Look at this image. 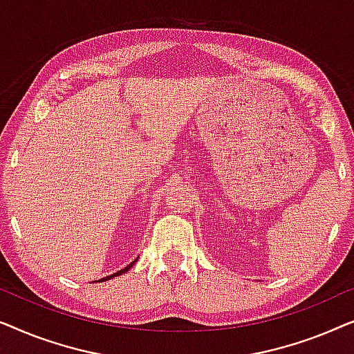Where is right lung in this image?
Returning <instances> with one entry per match:
<instances>
[{
    "label": "right lung",
    "instance_id": "1",
    "mask_svg": "<svg viewBox=\"0 0 354 354\" xmlns=\"http://www.w3.org/2000/svg\"><path fill=\"white\" fill-rule=\"evenodd\" d=\"M135 264V261H133V263H130L129 266H127V268H124L122 270H119V272H115V274H113V275H108V277H104L103 279V282H104V280H108V279H113V277H115V275H120V274H124V272H127V270L130 269V268H132V266Z\"/></svg>",
    "mask_w": 354,
    "mask_h": 354
}]
</instances>
